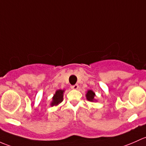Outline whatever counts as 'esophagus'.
Returning a JSON list of instances; mask_svg holds the SVG:
<instances>
[{
	"mask_svg": "<svg viewBox=\"0 0 146 146\" xmlns=\"http://www.w3.org/2000/svg\"><path fill=\"white\" fill-rule=\"evenodd\" d=\"M71 88H72V89L76 90V89H78V88H79V85H78V84H75V85L72 86Z\"/></svg>",
	"mask_w": 146,
	"mask_h": 146,
	"instance_id": "esophagus-1",
	"label": "esophagus"
}]
</instances>
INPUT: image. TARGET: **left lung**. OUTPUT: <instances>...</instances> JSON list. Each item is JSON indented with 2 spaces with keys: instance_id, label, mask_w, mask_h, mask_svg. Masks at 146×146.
Returning a JSON list of instances; mask_svg holds the SVG:
<instances>
[{
  "instance_id": "obj_1",
  "label": "left lung",
  "mask_w": 146,
  "mask_h": 146,
  "mask_svg": "<svg viewBox=\"0 0 146 146\" xmlns=\"http://www.w3.org/2000/svg\"><path fill=\"white\" fill-rule=\"evenodd\" d=\"M95 96H96L95 93H94L92 90H88V91H87L86 97V99L88 100H89V101H91V102H94V101H96L95 98H94Z\"/></svg>"
}]
</instances>
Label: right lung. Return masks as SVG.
Listing matches in <instances>:
<instances>
[{
  "label": "right lung",
  "instance_id": "obj_1",
  "mask_svg": "<svg viewBox=\"0 0 146 146\" xmlns=\"http://www.w3.org/2000/svg\"><path fill=\"white\" fill-rule=\"evenodd\" d=\"M64 90H58L52 97V100L50 103L51 106H58L63 100V93Z\"/></svg>",
  "mask_w": 146,
  "mask_h": 146
}]
</instances>
